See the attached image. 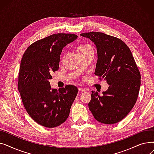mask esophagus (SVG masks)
Instances as JSON below:
<instances>
[{"label":"esophagus","instance_id":"1","mask_svg":"<svg viewBox=\"0 0 154 154\" xmlns=\"http://www.w3.org/2000/svg\"><path fill=\"white\" fill-rule=\"evenodd\" d=\"M78 89L79 91H81V92H86L87 90L85 89V88H82V87H79Z\"/></svg>","mask_w":154,"mask_h":154}]
</instances>
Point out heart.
Masks as SVG:
<instances>
[{
	"mask_svg": "<svg viewBox=\"0 0 154 154\" xmlns=\"http://www.w3.org/2000/svg\"><path fill=\"white\" fill-rule=\"evenodd\" d=\"M91 48H92V47L90 45L87 44H80L77 47V52L79 54H82L87 52L88 50L91 49Z\"/></svg>",
	"mask_w": 154,
	"mask_h": 154,
	"instance_id": "b5f03b06",
	"label": "heart"
}]
</instances>
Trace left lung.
<instances>
[{
	"instance_id": "left-lung-1",
	"label": "left lung",
	"mask_w": 154,
	"mask_h": 154,
	"mask_svg": "<svg viewBox=\"0 0 154 154\" xmlns=\"http://www.w3.org/2000/svg\"><path fill=\"white\" fill-rule=\"evenodd\" d=\"M80 35L95 44L98 60L95 74L109 85L102 96L92 91L88 108L99 122L116 124L127 116L136 103L140 87V71L130 48L122 40L99 32Z\"/></svg>"
}]
</instances>
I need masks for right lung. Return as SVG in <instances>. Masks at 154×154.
<instances>
[{
	"label": "right lung",
	"instance_id": "right-lung-1",
	"mask_svg": "<svg viewBox=\"0 0 154 154\" xmlns=\"http://www.w3.org/2000/svg\"><path fill=\"white\" fill-rule=\"evenodd\" d=\"M77 35L52 34L32 44L24 52L19 72L18 89L22 103L30 117L48 128L57 127L69 117L77 92L73 85L51 89L48 80L59 68L60 54Z\"/></svg>",
	"mask_w": 154,
	"mask_h": 154
}]
</instances>
